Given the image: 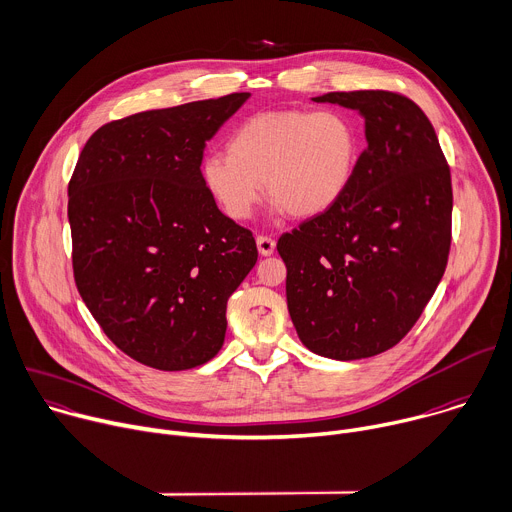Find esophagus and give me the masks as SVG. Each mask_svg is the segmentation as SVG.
<instances>
[{"label": "esophagus", "mask_w": 512, "mask_h": 512, "mask_svg": "<svg viewBox=\"0 0 512 512\" xmlns=\"http://www.w3.org/2000/svg\"><path fill=\"white\" fill-rule=\"evenodd\" d=\"M256 246H258V252H260L262 256H270V254L276 250V242H274V238H270V236H258V238H256Z\"/></svg>", "instance_id": "1"}]
</instances>
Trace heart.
<instances>
[{
	"label": "heart",
	"mask_w": 512,
	"mask_h": 512,
	"mask_svg": "<svg viewBox=\"0 0 512 512\" xmlns=\"http://www.w3.org/2000/svg\"><path fill=\"white\" fill-rule=\"evenodd\" d=\"M361 155L355 123L333 111H270L240 123L226 155L203 159L199 177L234 222L252 218L264 187L280 212L311 220L335 208Z\"/></svg>",
	"instance_id": "1"
}]
</instances>
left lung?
Returning <instances> with one entry per match:
<instances>
[{"label":"left lung","mask_w":512,"mask_h":512,"mask_svg":"<svg viewBox=\"0 0 512 512\" xmlns=\"http://www.w3.org/2000/svg\"><path fill=\"white\" fill-rule=\"evenodd\" d=\"M313 100L359 111L367 147L337 206L282 234L276 250L302 345L353 361L397 345L436 292L452 242V179L430 119L407 96Z\"/></svg>","instance_id":"8db88e82"}]
</instances>
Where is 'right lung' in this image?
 I'll use <instances>...</instances> for the list:
<instances>
[{
	"label": "right lung",
	"mask_w": 512,
	"mask_h": 512,
	"mask_svg": "<svg viewBox=\"0 0 512 512\" xmlns=\"http://www.w3.org/2000/svg\"><path fill=\"white\" fill-rule=\"evenodd\" d=\"M250 92L102 125L68 183L76 288L105 335L161 371L208 363L226 306L258 260L250 230L224 216L199 177L206 143Z\"/></svg>",
	"instance_id": "add662e5"
}]
</instances>
